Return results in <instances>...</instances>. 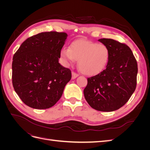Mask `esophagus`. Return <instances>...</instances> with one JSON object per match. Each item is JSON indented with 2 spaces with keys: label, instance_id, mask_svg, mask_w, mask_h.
Here are the masks:
<instances>
[{
  "label": "esophagus",
  "instance_id": "1",
  "mask_svg": "<svg viewBox=\"0 0 150 150\" xmlns=\"http://www.w3.org/2000/svg\"><path fill=\"white\" fill-rule=\"evenodd\" d=\"M78 76H79V74L76 73V72H72V79H76L77 77H78Z\"/></svg>",
  "mask_w": 150,
  "mask_h": 150
}]
</instances>
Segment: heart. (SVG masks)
Instances as JSON below:
<instances>
[{"label": "heart", "mask_w": 150, "mask_h": 150, "mask_svg": "<svg viewBox=\"0 0 150 150\" xmlns=\"http://www.w3.org/2000/svg\"><path fill=\"white\" fill-rule=\"evenodd\" d=\"M110 53L105 45L85 39L72 42L69 48H63L61 57L68 64L78 60L79 70L85 75L96 76L105 69Z\"/></svg>", "instance_id": "obj_1"}]
</instances>
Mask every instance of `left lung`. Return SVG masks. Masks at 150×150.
I'll list each match as a JSON object with an SVG mask.
<instances>
[{"mask_svg": "<svg viewBox=\"0 0 150 150\" xmlns=\"http://www.w3.org/2000/svg\"><path fill=\"white\" fill-rule=\"evenodd\" d=\"M110 56L106 69L88 78L84 89L90 106L100 111L118 110L129 100L137 86L138 65L131 49L111 39H101Z\"/></svg>", "mask_w": 150, "mask_h": 150, "instance_id": "obj_1", "label": "left lung"}]
</instances>
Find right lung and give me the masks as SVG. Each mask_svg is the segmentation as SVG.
Instances as JSON below:
<instances>
[{"label":"right lung","mask_w":150,"mask_h":150,"mask_svg":"<svg viewBox=\"0 0 150 150\" xmlns=\"http://www.w3.org/2000/svg\"><path fill=\"white\" fill-rule=\"evenodd\" d=\"M67 34L41 33L27 39L13 56L12 84L27 106L38 110L53 106L71 79L69 69L59 63Z\"/></svg>","instance_id":"right-lung-1"}]
</instances>
